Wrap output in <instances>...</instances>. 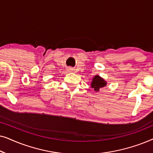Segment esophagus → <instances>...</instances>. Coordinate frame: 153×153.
<instances>
[{"label":"esophagus","mask_w":153,"mask_h":153,"mask_svg":"<svg viewBox=\"0 0 153 153\" xmlns=\"http://www.w3.org/2000/svg\"><path fill=\"white\" fill-rule=\"evenodd\" d=\"M71 70H72V69H71Z\"/></svg>","instance_id":"34e87169"}]
</instances>
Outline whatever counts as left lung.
<instances>
[{
	"label": "left lung",
	"instance_id": "left-lung-1",
	"mask_svg": "<svg viewBox=\"0 0 153 153\" xmlns=\"http://www.w3.org/2000/svg\"><path fill=\"white\" fill-rule=\"evenodd\" d=\"M106 85V81L98 75L94 77L91 83V88H93L95 91H100V89Z\"/></svg>",
	"mask_w": 153,
	"mask_h": 153
}]
</instances>
